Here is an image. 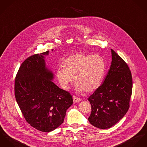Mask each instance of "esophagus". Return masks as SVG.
Here are the masks:
<instances>
[{"instance_id": "esophagus-1", "label": "esophagus", "mask_w": 147, "mask_h": 147, "mask_svg": "<svg viewBox=\"0 0 147 147\" xmlns=\"http://www.w3.org/2000/svg\"><path fill=\"white\" fill-rule=\"evenodd\" d=\"M73 101L74 102H79L81 101V98H78L76 96H73Z\"/></svg>"}]
</instances>
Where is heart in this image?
Here are the masks:
<instances>
[{
	"mask_svg": "<svg viewBox=\"0 0 147 147\" xmlns=\"http://www.w3.org/2000/svg\"><path fill=\"white\" fill-rule=\"evenodd\" d=\"M63 66L57 69L56 76L64 88H68L75 80L78 92L90 93L101 86L106 64L104 58L98 54L79 52L66 58Z\"/></svg>",
	"mask_w": 147,
	"mask_h": 147,
	"instance_id": "b5f03b06",
	"label": "heart"
}]
</instances>
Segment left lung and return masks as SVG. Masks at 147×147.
Masks as SVG:
<instances>
[{
  "mask_svg": "<svg viewBox=\"0 0 147 147\" xmlns=\"http://www.w3.org/2000/svg\"><path fill=\"white\" fill-rule=\"evenodd\" d=\"M112 51V64L102 84L88 100L91 112L88 119L94 126L107 129L116 124L127 112L132 90V78L127 63Z\"/></svg>",
  "mask_w": 147,
  "mask_h": 147,
  "instance_id": "left-lung-1",
  "label": "left lung"
}]
</instances>
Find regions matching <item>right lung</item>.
<instances>
[{
  "instance_id": "obj_1",
  "label": "right lung",
  "mask_w": 147,
  "mask_h": 147,
  "mask_svg": "<svg viewBox=\"0 0 147 147\" xmlns=\"http://www.w3.org/2000/svg\"><path fill=\"white\" fill-rule=\"evenodd\" d=\"M49 52L28 57L20 66L15 82V95L24 117L42 132H50L60 126L66 110L73 103L68 91L51 81L53 74L46 67L44 60Z\"/></svg>"
}]
</instances>
